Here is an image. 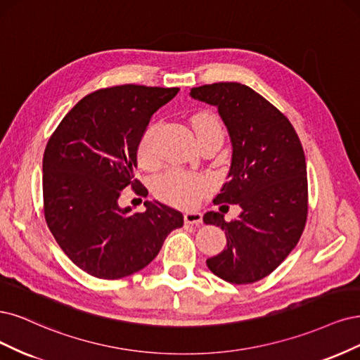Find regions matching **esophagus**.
Here are the masks:
<instances>
[{
    "mask_svg": "<svg viewBox=\"0 0 360 360\" xmlns=\"http://www.w3.org/2000/svg\"><path fill=\"white\" fill-rule=\"evenodd\" d=\"M202 214L197 212V211H193V212H187L184 215V221L187 224H200L202 223Z\"/></svg>",
    "mask_w": 360,
    "mask_h": 360,
    "instance_id": "34e87169",
    "label": "esophagus"
}]
</instances>
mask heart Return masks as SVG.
<instances>
[{
  "mask_svg": "<svg viewBox=\"0 0 360 360\" xmlns=\"http://www.w3.org/2000/svg\"><path fill=\"white\" fill-rule=\"evenodd\" d=\"M191 127L195 137L221 131V122L212 112H197L191 117ZM155 131L157 125L153 124L145 129L137 143V160L143 167H150L155 163ZM210 188V182L202 175L172 170L161 175L154 182V193L167 203L188 207L193 206Z\"/></svg>",
  "mask_w": 360,
  "mask_h": 360,
  "instance_id": "heart-1",
  "label": "heart"
}]
</instances>
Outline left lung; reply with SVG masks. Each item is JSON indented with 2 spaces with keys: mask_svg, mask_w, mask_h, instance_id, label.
<instances>
[{
  "mask_svg": "<svg viewBox=\"0 0 360 360\" xmlns=\"http://www.w3.org/2000/svg\"><path fill=\"white\" fill-rule=\"evenodd\" d=\"M190 96L218 109L233 149L229 179L214 203L242 207L229 223L219 212L203 215L227 238V248L206 264L227 283H256L284 262L304 231L308 181L302 145L285 115L247 85H203Z\"/></svg>",
  "mask_w": 360,
  "mask_h": 360,
  "instance_id": "left-lung-1",
  "label": "left lung"
}]
</instances>
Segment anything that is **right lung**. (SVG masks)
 <instances>
[{
	"mask_svg": "<svg viewBox=\"0 0 360 360\" xmlns=\"http://www.w3.org/2000/svg\"><path fill=\"white\" fill-rule=\"evenodd\" d=\"M179 88L120 85L91 92L68 112L43 155L44 218L77 268L101 280L143 269L184 217L160 202L121 207L122 190L145 195L134 178L137 143L153 115Z\"/></svg>",
	"mask_w": 360,
	"mask_h": 360,
	"instance_id": "add662e5",
	"label": "right lung"
}]
</instances>
